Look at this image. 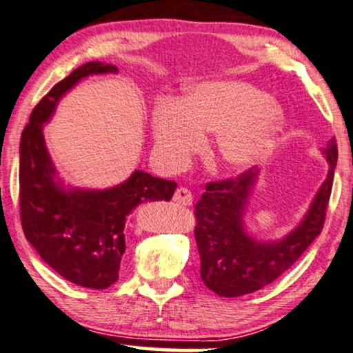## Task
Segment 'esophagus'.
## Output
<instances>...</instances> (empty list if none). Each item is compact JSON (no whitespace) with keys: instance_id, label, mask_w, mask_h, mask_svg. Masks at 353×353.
<instances>
[{"instance_id":"34e87169","label":"esophagus","mask_w":353,"mask_h":353,"mask_svg":"<svg viewBox=\"0 0 353 353\" xmlns=\"http://www.w3.org/2000/svg\"><path fill=\"white\" fill-rule=\"evenodd\" d=\"M172 200L176 201L177 205L189 206L192 205V201H194V195H192V192L189 189H185V187H179V189L176 190V194H174Z\"/></svg>"}]
</instances>
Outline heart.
Segmentation results:
<instances>
[{"instance_id":"b5f03b06","label":"heart","mask_w":353,"mask_h":353,"mask_svg":"<svg viewBox=\"0 0 353 353\" xmlns=\"http://www.w3.org/2000/svg\"><path fill=\"white\" fill-rule=\"evenodd\" d=\"M154 145L164 166L181 168L216 132L214 157L232 171L261 163L285 125L279 101L242 81L208 82L192 88L184 101L159 100L152 114Z\"/></svg>"}]
</instances>
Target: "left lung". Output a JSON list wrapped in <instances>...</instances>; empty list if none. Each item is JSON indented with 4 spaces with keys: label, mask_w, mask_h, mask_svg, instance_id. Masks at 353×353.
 I'll return each mask as SVG.
<instances>
[{
    "label": "left lung",
    "mask_w": 353,
    "mask_h": 353,
    "mask_svg": "<svg viewBox=\"0 0 353 353\" xmlns=\"http://www.w3.org/2000/svg\"><path fill=\"white\" fill-rule=\"evenodd\" d=\"M327 159L326 181L297 228L281 241H256L245 231L243 214L258 179L250 168L236 179L206 184L195 205V241L200 253V274L206 288L221 297H241L278 279L302 256L321 234L337 164L336 139L323 148Z\"/></svg>",
    "instance_id": "8db88e82"
}]
</instances>
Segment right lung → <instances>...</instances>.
Returning <instances> with one entry per match:
<instances>
[{
    "mask_svg": "<svg viewBox=\"0 0 353 353\" xmlns=\"http://www.w3.org/2000/svg\"><path fill=\"white\" fill-rule=\"evenodd\" d=\"M117 68L92 61L56 83L32 111L19 148V201L26 239L46 265L72 284L106 289L119 276L125 252L124 225L132 210L147 201H169L177 184L134 171L105 190L64 187L45 145L43 125L64 93L82 79L116 74Z\"/></svg>",
    "mask_w": 353,
    "mask_h": 353,
    "instance_id": "right-lung-1",
    "label": "right lung"
}]
</instances>
